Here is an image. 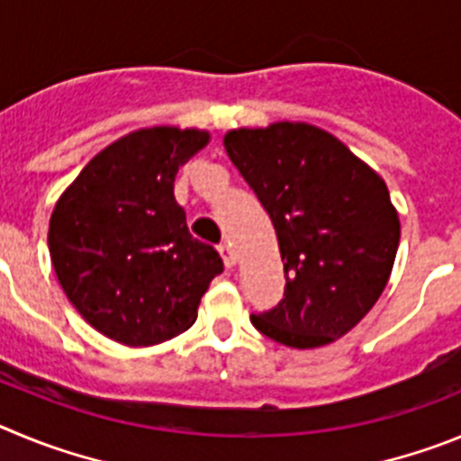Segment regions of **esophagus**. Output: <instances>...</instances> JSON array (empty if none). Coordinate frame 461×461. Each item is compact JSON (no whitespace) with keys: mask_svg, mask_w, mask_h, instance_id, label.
I'll return each instance as SVG.
<instances>
[{"mask_svg":"<svg viewBox=\"0 0 461 461\" xmlns=\"http://www.w3.org/2000/svg\"><path fill=\"white\" fill-rule=\"evenodd\" d=\"M221 257L225 261L227 268H234L236 267V250L231 248V243H222L221 246Z\"/></svg>","mask_w":461,"mask_h":461,"instance_id":"obj_1","label":"esophagus"}]
</instances>
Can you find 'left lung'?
<instances>
[{
    "instance_id": "1",
    "label": "left lung",
    "mask_w": 461,
    "mask_h": 461,
    "mask_svg": "<svg viewBox=\"0 0 461 461\" xmlns=\"http://www.w3.org/2000/svg\"><path fill=\"white\" fill-rule=\"evenodd\" d=\"M222 142L271 215L287 277L277 308L250 321L292 349L335 342L375 308L391 277L400 215L388 185L312 123L234 128Z\"/></svg>"
}]
</instances>
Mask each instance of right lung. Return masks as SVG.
I'll use <instances>...</instances> for the list:
<instances>
[{
    "instance_id": "1",
    "label": "right lung",
    "mask_w": 461,
    "mask_h": 461,
    "mask_svg": "<svg viewBox=\"0 0 461 461\" xmlns=\"http://www.w3.org/2000/svg\"><path fill=\"white\" fill-rule=\"evenodd\" d=\"M209 140L200 128L128 132L85 165L50 215L66 298L114 342L151 347L188 330L222 273L221 255L190 236L174 200L176 172Z\"/></svg>"
}]
</instances>
